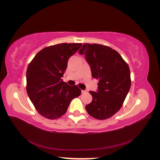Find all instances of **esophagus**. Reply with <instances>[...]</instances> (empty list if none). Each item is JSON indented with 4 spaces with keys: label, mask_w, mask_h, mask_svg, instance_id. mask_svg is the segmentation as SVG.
I'll use <instances>...</instances> for the list:
<instances>
[{
    "label": "esophagus",
    "mask_w": 160,
    "mask_h": 160,
    "mask_svg": "<svg viewBox=\"0 0 160 160\" xmlns=\"http://www.w3.org/2000/svg\"><path fill=\"white\" fill-rule=\"evenodd\" d=\"M87 93V91H85V90H82V91H81V93H82V94H84V93Z\"/></svg>",
    "instance_id": "1"
}]
</instances>
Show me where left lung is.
Wrapping results in <instances>:
<instances>
[{"instance_id":"8db88e82","label":"left lung","mask_w":160,"mask_h":160,"mask_svg":"<svg viewBox=\"0 0 160 160\" xmlns=\"http://www.w3.org/2000/svg\"><path fill=\"white\" fill-rule=\"evenodd\" d=\"M91 67L92 77L99 81L98 92L85 106L88 113L103 120L112 117L122 107L131 87L130 70L119 53L108 46L85 43L79 50Z\"/></svg>"}]
</instances>
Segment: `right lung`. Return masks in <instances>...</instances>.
<instances>
[{
	"instance_id": "add662e5",
	"label": "right lung",
	"mask_w": 160,
	"mask_h": 160,
	"mask_svg": "<svg viewBox=\"0 0 160 160\" xmlns=\"http://www.w3.org/2000/svg\"><path fill=\"white\" fill-rule=\"evenodd\" d=\"M82 43H60L47 47L38 52L27 70V92L37 111L49 119L61 118L71 100L81 95L77 85L70 86L63 77L71 56Z\"/></svg>"
}]
</instances>
